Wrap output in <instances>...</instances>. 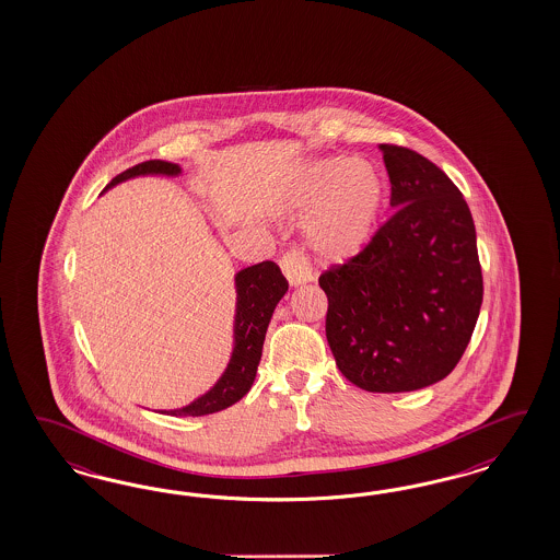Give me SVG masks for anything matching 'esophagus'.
<instances>
[{
  "mask_svg": "<svg viewBox=\"0 0 560 560\" xmlns=\"http://www.w3.org/2000/svg\"><path fill=\"white\" fill-rule=\"evenodd\" d=\"M279 265H281L283 275L288 277L289 285H293V288L304 285V283L314 279L307 260H305L304 256L300 255V253H295V250L283 256V258L279 260Z\"/></svg>",
  "mask_w": 560,
  "mask_h": 560,
  "instance_id": "obj_1",
  "label": "esophagus"
}]
</instances>
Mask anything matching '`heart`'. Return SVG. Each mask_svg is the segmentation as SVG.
Returning <instances> with one entry per match:
<instances>
[{"label": "heart", "instance_id": "obj_1", "mask_svg": "<svg viewBox=\"0 0 560 560\" xmlns=\"http://www.w3.org/2000/svg\"><path fill=\"white\" fill-rule=\"evenodd\" d=\"M386 201L380 168L361 158L326 155L295 176L289 203L307 211L305 246L324 262H347L372 242Z\"/></svg>", "mask_w": 560, "mask_h": 560}]
</instances>
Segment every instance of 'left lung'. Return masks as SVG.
Instances as JSON below:
<instances>
[{
  "instance_id": "left-lung-1",
  "label": "left lung",
  "mask_w": 560,
  "mask_h": 560,
  "mask_svg": "<svg viewBox=\"0 0 560 560\" xmlns=\"http://www.w3.org/2000/svg\"><path fill=\"white\" fill-rule=\"evenodd\" d=\"M396 213L365 250L320 277L326 339L340 373L368 392H412L450 375L482 304L472 213L421 153L380 145Z\"/></svg>"
}]
</instances>
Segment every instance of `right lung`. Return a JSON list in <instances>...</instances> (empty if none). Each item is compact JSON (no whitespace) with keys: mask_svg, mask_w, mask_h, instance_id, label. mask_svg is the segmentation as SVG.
<instances>
[{"mask_svg":"<svg viewBox=\"0 0 560 560\" xmlns=\"http://www.w3.org/2000/svg\"><path fill=\"white\" fill-rule=\"evenodd\" d=\"M180 174L183 168L178 164L164 162V160H150V162L137 164L133 168L125 170L122 174L115 176L104 190L117 187L119 183L131 180L137 176H172L174 178ZM234 288H236L234 342H232L230 361L221 373L220 380L187 407L160 410V412H166L172 417H203V415H211L236 405L237 400L253 388L272 312L281 302V298L288 293L289 283L272 260H265L237 271L234 275Z\"/></svg>","mask_w":560,"mask_h":560,"instance_id":"obj_1","label":"right lung"}]
</instances>
